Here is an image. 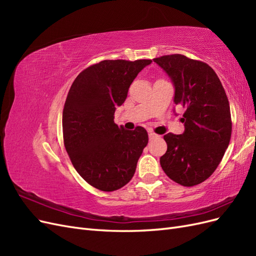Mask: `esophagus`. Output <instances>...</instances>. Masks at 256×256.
<instances>
[{"label": "esophagus", "mask_w": 256, "mask_h": 256, "mask_svg": "<svg viewBox=\"0 0 256 256\" xmlns=\"http://www.w3.org/2000/svg\"><path fill=\"white\" fill-rule=\"evenodd\" d=\"M148 136H150V140H152V138H158L159 136L156 134H154V132H148Z\"/></svg>", "instance_id": "1"}]
</instances>
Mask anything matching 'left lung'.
Masks as SVG:
<instances>
[{
  "mask_svg": "<svg viewBox=\"0 0 256 256\" xmlns=\"http://www.w3.org/2000/svg\"><path fill=\"white\" fill-rule=\"evenodd\" d=\"M171 78L174 102L184 108L182 134H168L166 152L160 158L164 173L175 182L192 187L218 168L230 144L232 120L228 99L214 69L182 54L154 58Z\"/></svg>",
  "mask_w": 256,
  "mask_h": 256,
  "instance_id": "left-lung-1",
  "label": "left lung"
}]
</instances>
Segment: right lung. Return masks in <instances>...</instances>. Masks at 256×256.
<instances>
[{"instance_id":"right-lung-1","label":"right lung","mask_w":256,"mask_h":256,"mask_svg":"<svg viewBox=\"0 0 256 256\" xmlns=\"http://www.w3.org/2000/svg\"><path fill=\"white\" fill-rule=\"evenodd\" d=\"M150 60H106L84 69L74 81L63 110L64 145L76 171L92 187L115 191L134 177L148 143L147 131L114 122L130 84Z\"/></svg>"}]
</instances>
